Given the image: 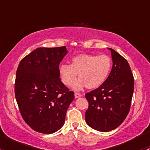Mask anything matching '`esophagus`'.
I'll use <instances>...</instances> for the list:
<instances>
[{"label":"esophagus","instance_id":"esophagus-1","mask_svg":"<svg viewBox=\"0 0 150 150\" xmlns=\"http://www.w3.org/2000/svg\"><path fill=\"white\" fill-rule=\"evenodd\" d=\"M81 96H82V95H81L80 93H77V92H75V98H79V97H81Z\"/></svg>","mask_w":150,"mask_h":150}]
</instances>
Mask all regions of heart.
<instances>
[{"instance_id":"heart-1","label":"heart","mask_w":150,"mask_h":150,"mask_svg":"<svg viewBox=\"0 0 150 150\" xmlns=\"http://www.w3.org/2000/svg\"><path fill=\"white\" fill-rule=\"evenodd\" d=\"M111 67L112 60L106 54H80L72 59L70 65L62 64L59 72L62 81L67 86H71L78 75L80 78L74 83V89L80 90L84 86L94 89L105 81Z\"/></svg>"}]
</instances>
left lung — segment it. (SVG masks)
Returning a JSON list of instances; mask_svg holds the SVG:
<instances>
[{"mask_svg":"<svg viewBox=\"0 0 150 150\" xmlns=\"http://www.w3.org/2000/svg\"><path fill=\"white\" fill-rule=\"evenodd\" d=\"M112 68L106 81L95 90L86 93L88 102L86 122L102 132L117 128L125 119L131 108L134 79L129 64L112 48Z\"/></svg>","mask_w":150,"mask_h":150,"instance_id":"8db88e82","label":"left lung"}]
</instances>
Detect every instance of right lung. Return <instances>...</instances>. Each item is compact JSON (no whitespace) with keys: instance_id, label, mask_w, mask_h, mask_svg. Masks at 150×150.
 I'll list each match as a JSON object with an SVG mask.
<instances>
[{"instance_id":"right-lung-1","label":"right lung","mask_w":150,"mask_h":150,"mask_svg":"<svg viewBox=\"0 0 150 150\" xmlns=\"http://www.w3.org/2000/svg\"><path fill=\"white\" fill-rule=\"evenodd\" d=\"M65 46L38 48L24 57L16 74L14 92L19 112L34 131L50 134L62 127L74 92L59 78Z\"/></svg>"}]
</instances>
